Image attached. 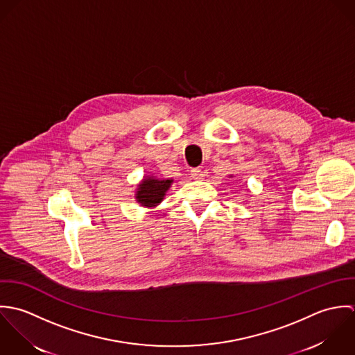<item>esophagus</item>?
<instances>
[{
    "instance_id": "obj_1",
    "label": "esophagus",
    "mask_w": 355,
    "mask_h": 355,
    "mask_svg": "<svg viewBox=\"0 0 355 355\" xmlns=\"http://www.w3.org/2000/svg\"><path fill=\"white\" fill-rule=\"evenodd\" d=\"M191 177L193 180H202L203 178V171L200 168H192L191 170Z\"/></svg>"
}]
</instances>
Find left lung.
<instances>
[{
    "instance_id": "left-lung-1",
    "label": "left lung",
    "mask_w": 355,
    "mask_h": 355,
    "mask_svg": "<svg viewBox=\"0 0 355 355\" xmlns=\"http://www.w3.org/2000/svg\"><path fill=\"white\" fill-rule=\"evenodd\" d=\"M232 177H233V175H229V178H232Z\"/></svg>"
}]
</instances>
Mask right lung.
<instances>
[{
    "label": "right lung",
    "mask_w": 355,
    "mask_h": 355,
    "mask_svg": "<svg viewBox=\"0 0 355 355\" xmlns=\"http://www.w3.org/2000/svg\"><path fill=\"white\" fill-rule=\"evenodd\" d=\"M173 184V180H162L157 178L155 175H144L140 184H137V189H136V202L146 209H155L157 207L167 191L170 189Z\"/></svg>",
    "instance_id": "add662e5"
}]
</instances>
